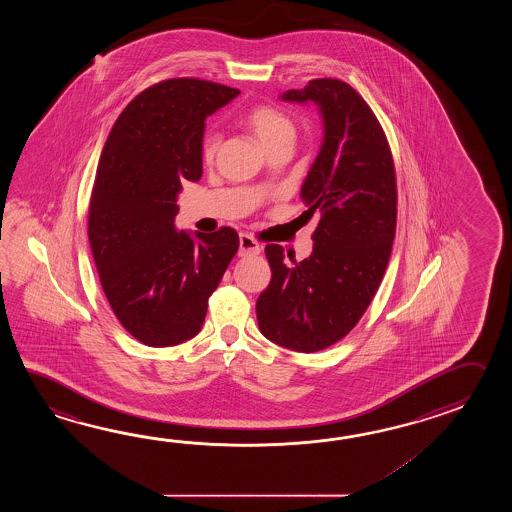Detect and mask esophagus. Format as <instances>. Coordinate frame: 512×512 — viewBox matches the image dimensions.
<instances>
[{"instance_id": "34e87169", "label": "esophagus", "mask_w": 512, "mask_h": 512, "mask_svg": "<svg viewBox=\"0 0 512 512\" xmlns=\"http://www.w3.org/2000/svg\"><path fill=\"white\" fill-rule=\"evenodd\" d=\"M261 245L249 234H240V256H256L260 254Z\"/></svg>"}]
</instances>
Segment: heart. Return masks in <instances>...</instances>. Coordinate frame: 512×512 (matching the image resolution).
<instances>
[{"instance_id":"obj_1","label":"heart","mask_w":512,"mask_h":512,"mask_svg":"<svg viewBox=\"0 0 512 512\" xmlns=\"http://www.w3.org/2000/svg\"><path fill=\"white\" fill-rule=\"evenodd\" d=\"M243 122L249 130L254 133V137L260 141L265 150H269L276 144L282 142H291L293 144L296 128L293 120L289 119L280 109L271 108V106H254L249 109L243 117ZM221 137L218 133H207L203 139V159L212 161L218 153Z\"/></svg>"}]
</instances>
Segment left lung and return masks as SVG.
Returning <instances> with one entry per match:
<instances>
[{
    "instance_id": "left-lung-1",
    "label": "left lung",
    "mask_w": 512,
    "mask_h": 512,
    "mask_svg": "<svg viewBox=\"0 0 512 512\" xmlns=\"http://www.w3.org/2000/svg\"><path fill=\"white\" fill-rule=\"evenodd\" d=\"M285 102H315L324 141L302 185L304 214L318 216L313 252L296 261L267 245L269 287L256 302L263 337L313 353L357 326L381 285L397 223L390 144L366 100L337 78L289 89Z\"/></svg>"
}]
</instances>
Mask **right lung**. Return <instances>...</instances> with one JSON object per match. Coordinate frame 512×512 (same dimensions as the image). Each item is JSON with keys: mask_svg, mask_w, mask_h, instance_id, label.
Segmentation results:
<instances>
[{"mask_svg": "<svg viewBox=\"0 0 512 512\" xmlns=\"http://www.w3.org/2000/svg\"><path fill=\"white\" fill-rule=\"evenodd\" d=\"M240 95L199 78L144 89L113 124L100 155L87 236L104 294L124 329L168 348L196 337L238 252V232L175 229L177 194L203 175L205 119Z\"/></svg>", "mask_w": 512, "mask_h": 512, "instance_id": "add662e5", "label": "right lung"}]
</instances>
